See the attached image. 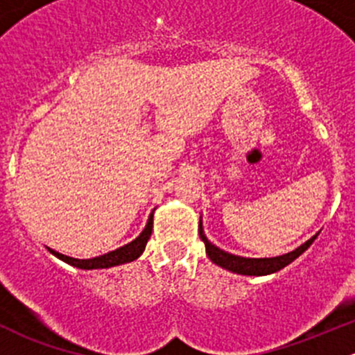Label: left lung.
<instances>
[{"mask_svg":"<svg viewBox=\"0 0 355 355\" xmlns=\"http://www.w3.org/2000/svg\"><path fill=\"white\" fill-rule=\"evenodd\" d=\"M199 235H200V241L204 242L206 245V254L214 264L218 266L225 268L228 271H234V273L239 275H250V277H263V275H270L275 273V271H280L282 268H285L287 264L292 263L293 259L300 256L304 250L307 249L311 244L314 242L316 235L313 239L302 244L300 247H297L295 250L292 252L284 254V256H278V257H261V259H250V257H241V256H234V254H228L225 250L218 249L204 237L202 230L199 228Z\"/></svg>","mask_w":355,"mask_h":355,"instance_id":"obj_1","label":"left lung"}]
</instances>
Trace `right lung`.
Returning a JSON list of instances; mask_svg holds the SVG:
<instances>
[{
  "label": "right lung",
  "mask_w": 355,
  "mask_h": 355,
  "mask_svg": "<svg viewBox=\"0 0 355 355\" xmlns=\"http://www.w3.org/2000/svg\"><path fill=\"white\" fill-rule=\"evenodd\" d=\"M151 232H153V214L149 216L148 225H146V228L142 230V234L139 235L135 241H132L130 244L120 247V249L111 250V252L105 254V256L92 257V259H75V257L65 256V254H60L53 249H49V252L55 254L56 257H60V259L65 261V263L71 264V266L82 268V270H98V268L118 266V264L130 263V261L137 259V257L144 252L146 244H148L149 237H151Z\"/></svg>",
  "instance_id": "add662e5"
}]
</instances>
